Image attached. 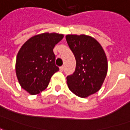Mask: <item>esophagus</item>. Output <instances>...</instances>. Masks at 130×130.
I'll use <instances>...</instances> for the list:
<instances>
[{
  "instance_id": "34e87169",
  "label": "esophagus",
  "mask_w": 130,
  "mask_h": 130,
  "mask_svg": "<svg viewBox=\"0 0 130 130\" xmlns=\"http://www.w3.org/2000/svg\"><path fill=\"white\" fill-rule=\"evenodd\" d=\"M63 70H64V66H61V67H60V70L61 71V72H62Z\"/></svg>"
}]
</instances>
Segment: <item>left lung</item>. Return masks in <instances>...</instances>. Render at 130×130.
<instances>
[{"label": "left lung", "instance_id": "obj_1", "mask_svg": "<svg viewBox=\"0 0 130 130\" xmlns=\"http://www.w3.org/2000/svg\"><path fill=\"white\" fill-rule=\"evenodd\" d=\"M66 40L76 59V69L67 76L69 89L80 98H87L102 87L107 74V58L100 44L86 35H67Z\"/></svg>", "mask_w": 130, "mask_h": 130}]
</instances>
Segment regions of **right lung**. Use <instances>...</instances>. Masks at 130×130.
Returning a JSON list of instances; mask_svg holds the SVG:
<instances>
[{
	"mask_svg": "<svg viewBox=\"0 0 130 130\" xmlns=\"http://www.w3.org/2000/svg\"><path fill=\"white\" fill-rule=\"evenodd\" d=\"M64 37L56 32L30 37L19 49L16 60V74L21 88L37 95L48 86L51 76L59 70L55 64V45Z\"/></svg>",
	"mask_w": 130,
	"mask_h": 130,
	"instance_id": "add662e5",
	"label": "right lung"
}]
</instances>
